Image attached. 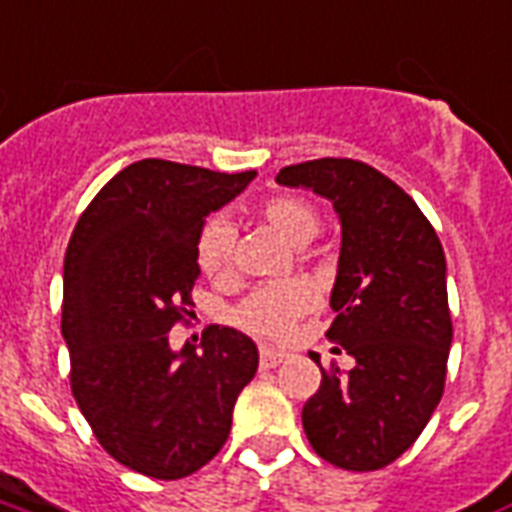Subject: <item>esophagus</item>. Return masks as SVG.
Wrapping results in <instances>:
<instances>
[{"mask_svg": "<svg viewBox=\"0 0 512 512\" xmlns=\"http://www.w3.org/2000/svg\"><path fill=\"white\" fill-rule=\"evenodd\" d=\"M287 352H279V350H271V347H263L260 350V366L263 369H276L279 363H285Z\"/></svg>", "mask_w": 512, "mask_h": 512, "instance_id": "obj_1", "label": "esophagus"}]
</instances>
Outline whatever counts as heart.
Wrapping results in <instances>:
<instances>
[{"mask_svg":"<svg viewBox=\"0 0 512 512\" xmlns=\"http://www.w3.org/2000/svg\"><path fill=\"white\" fill-rule=\"evenodd\" d=\"M257 214L290 244H309L320 230V211L298 195H274L263 200ZM233 246H236V227L225 219H211L200 230L195 246L200 271L211 279H225L233 268ZM312 306V287L306 282H285V285L260 287L252 295H246L233 317L244 331L263 339H279Z\"/></svg>","mask_w":512,"mask_h":512,"instance_id":"obj_1","label":"heart"}]
</instances>
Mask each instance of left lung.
<instances>
[{"instance_id": "left-lung-1", "label": "left lung", "mask_w": 512, "mask_h": 512, "mask_svg": "<svg viewBox=\"0 0 512 512\" xmlns=\"http://www.w3.org/2000/svg\"><path fill=\"white\" fill-rule=\"evenodd\" d=\"M276 181L328 198L342 222L336 320L325 336L355 366H320L323 382L301 412L306 439L333 467H388L445 391L453 323L442 244L418 203L366 162L323 157L287 165Z\"/></svg>"}]
</instances>
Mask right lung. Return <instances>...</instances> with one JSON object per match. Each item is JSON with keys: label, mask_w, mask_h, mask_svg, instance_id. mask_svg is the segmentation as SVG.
I'll list each match as a JSON object with an SVG mask.
<instances>
[{"label": "right lung", "mask_w": 512, "mask_h": 512, "mask_svg": "<svg viewBox=\"0 0 512 512\" xmlns=\"http://www.w3.org/2000/svg\"><path fill=\"white\" fill-rule=\"evenodd\" d=\"M255 176L132 162L94 195L67 244L70 388L102 448L146 478L179 480L206 467L257 372L255 342L225 325L206 328L203 352L189 342L170 350V328L195 306L206 217Z\"/></svg>", "instance_id": "add662e5"}]
</instances>
